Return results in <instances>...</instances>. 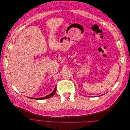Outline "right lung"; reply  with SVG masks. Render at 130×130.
Here are the masks:
<instances>
[{"label":"right lung","instance_id":"1","mask_svg":"<svg viewBox=\"0 0 130 130\" xmlns=\"http://www.w3.org/2000/svg\"><path fill=\"white\" fill-rule=\"evenodd\" d=\"M56 86L55 87V88L54 90H53V92L50 94L49 95H46L44 97H42V98H30V99H36V100H43V99H48V98H51L56 93Z\"/></svg>","mask_w":130,"mask_h":130}]
</instances>
